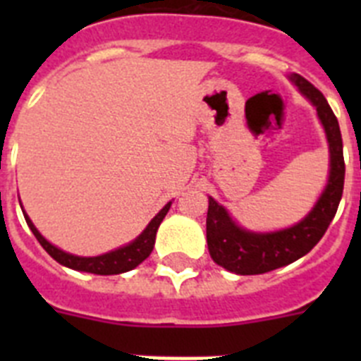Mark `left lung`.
<instances>
[{
	"mask_svg": "<svg viewBox=\"0 0 361 361\" xmlns=\"http://www.w3.org/2000/svg\"><path fill=\"white\" fill-rule=\"evenodd\" d=\"M298 86L300 94L317 108L318 119L324 126L329 145V177L317 204L304 219L295 226L280 231L258 233L238 226L228 209L209 197L206 238L213 262L237 275H262L279 269L307 255L320 242L324 233L334 219L338 204L342 200L345 162H343L342 133L336 116L331 110L327 99L318 88L298 73L289 75Z\"/></svg>",
	"mask_w": 361,
	"mask_h": 361,
	"instance_id": "left-lung-1",
	"label": "left lung"
}]
</instances>
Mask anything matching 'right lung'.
I'll return each mask as SVG.
<instances>
[{
  "label": "right lung",
  "instance_id": "right-lung-1",
  "mask_svg": "<svg viewBox=\"0 0 361 361\" xmlns=\"http://www.w3.org/2000/svg\"><path fill=\"white\" fill-rule=\"evenodd\" d=\"M170 206L171 202L166 204L164 208L149 220V224L146 226L145 231H142L135 240L123 245V247H117V250L110 251V253L97 255V257H78V255L66 253V251L59 250V247L50 244V242L37 231V228L32 224V220L28 219L27 213L23 212V215L25 220H27L28 228L34 233V237L37 238V242L43 245V250L47 251L56 262H59L65 267H70V269L94 273V275H119V273H126V271L135 269L142 260H146V258L149 257V253L153 251V245H155V235H157L159 226H161L162 219L166 216Z\"/></svg>",
  "mask_w": 361,
  "mask_h": 361
}]
</instances>
